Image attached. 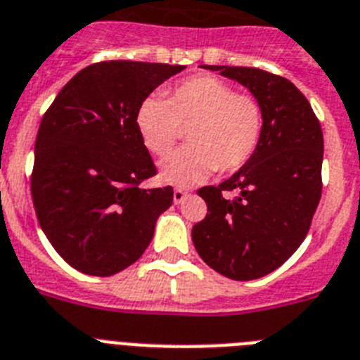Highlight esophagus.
Returning a JSON list of instances; mask_svg holds the SVG:
<instances>
[{"label":"esophagus","mask_w":360,"mask_h":360,"mask_svg":"<svg viewBox=\"0 0 360 360\" xmlns=\"http://www.w3.org/2000/svg\"><path fill=\"white\" fill-rule=\"evenodd\" d=\"M186 198H187V191H186V189H180V187H176V189H174V191H173L174 204H182V202L186 200Z\"/></svg>","instance_id":"esophagus-1"}]
</instances>
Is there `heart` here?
I'll list each match as a JSON object with an SVG mask.
<instances>
[{
  "instance_id": "1",
  "label": "heart",
  "mask_w": 360,
  "mask_h": 360,
  "mask_svg": "<svg viewBox=\"0 0 360 360\" xmlns=\"http://www.w3.org/2000/svg\"><path fill=\"white\" fill-rule=\"evenodd\" d=\"M138 136L155 156L169 155L187 129L186 149L160 165V176L174 186H195L214 171L233 173L253 156L262 134V109L250 94L211 75H196L149 96L134 115Z\"/></svg>"
}]
</instances>
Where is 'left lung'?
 I'll return each mask as SVG.
<instances>
[{"label": "left lung", "instance_id": "1", "mask_svg": "<svg viewBox=\"0 0 360 360\" xmlns=\"http://www.w3.org/2000/svg\"><path fill=\"white\" fill-rule=\"evenodd\" d=\"M204 67L250 89L262 109V134L231 178L198 189L207 214L193 227V244L220 275L253 281L281 268L308 235L322 193V129L290 79L255 67ZM226 191L239 195L231 201Z\"/></svg>", "mask_w": 360, "mask_h": 360}]
</instances>
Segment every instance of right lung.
<instances>
[{
  "mask_svg": "<svg viewBox=\"0 0 360 360\" xmlns=\"http://www.w3.org/2000/svg\"><path fill=\"white\" fill-rule=\"evenodd\" d=\"M184 65L112 60L85 67L43 115L30 178L34 210L61 259L110 276L136 262L173 204L138 136V105Z\"/></svg>",
  "mask_w": 360,
  "mask_h": 360,
  "instance_id": "add662e5",
  "label": "right lung"
}]
</instances>
